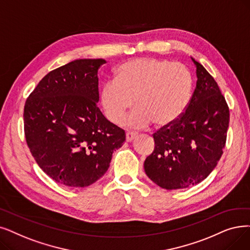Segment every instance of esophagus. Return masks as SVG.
Here are the masks:
<instances>
[{"instance_id":"34e87169","label":"esophagus","mask_w":250,"mask_h":250,"mask_svg":"<svg viewBox=\"0 0 250 250\" xmlns=\"http://www.w3.org/2000/svg\"><path fill=\"white\" fill-rule=\"evenodd\" d=\"M137 137V134L134 132H127L125 135L126 142H132V141Z\"/></svg>"}]
</instances>
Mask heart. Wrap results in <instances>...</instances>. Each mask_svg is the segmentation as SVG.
I'll return each mask as SVG.
<instances>
[{"mask_svg": "<svg viewBox=\"0 0 250 250\" xmlns=\"http://www.w3.org/2000/svg\"><path fill=\"white\" fill-rule=\"evenodd\" d=\"M193 79L181 63L153 57L127 60L115 69L114 80L103 83L100 102L106 117L113 124L122 123L134 104L126 125L143 128L154 122L168 126L185 112L191 100Z\"/></svg>", "mask_w": 250, "mask_h": 250, "instance_id": "heart-1", "label": "heart"}]
</instances>
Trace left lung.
Listing matches in <instances>:
<instances>
[{
    "label": "left lung",
    "instance_id": "left-lung-1",
    "mask_svg": "<svg viewBox=\"0 0 250 250\" xmlns=\"http://www.w3.org/2000/svg\"><path fill=\"white\" fill-rule=\"evenodd\" d=\"M196 88L180 119L155 133L154 151L144 162L148 178L167 190L197 185L218 165L225 148L230 113L218 83L202 65Z\"/></svg>",
    "mask_w": 250,
    "mask_h": 250
}]
</instances>
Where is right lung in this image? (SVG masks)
<instances>
[{"mask_svg": "<svg viewBox=\"0 0 250 250\" xmlns=\"http://www.w3.org/2000/svg\"><path fill=\"white\" fill-rule=\"evenodd\" d=\"M105 62L78 59L50 71L25 102L24 132L31 155L61 185H92L125 141L124 129L97 107L98 69Z\"/></svg>", "mask_w": 250, "mask_h": 250, "instance_id": "obj_1", "label": "right lung"}]
</instances>
